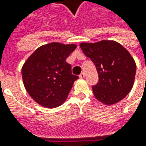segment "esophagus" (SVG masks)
<instances>
[{
    "label": "esophagus",
    "mask_w": 146,
    "mask_h": 146,
    "mask_svg": "<svg viewBox=\"0 0 146 146\" xmlns=\"http://www.w3.org/2000/svg\"><path fill=\"white\" fill-rule=\"evenodd\" d=\"M80 78H84V77H85V73H84V72H82L81 74L80 75Z\"/></svg>",
    "instance_id": "esophagus-1"
}]
</instances>
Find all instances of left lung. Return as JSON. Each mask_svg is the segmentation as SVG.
I'll return each mask as SVG.
<instances>
[{
    "mask_svg": "<svg viewBox=\"0 0 146 146\" xmlns=\"http://www.w3.org/2000/svg\"><path fill=\"white\" fill-rule=\"evenodd\" d=\"M80 46L98 70V82L93 85L96 98L111 105L125 98L132 89L136 75V63L126 48L111 40L81 43Z\"/></svg>",
    "mask_w": 146,
    "mask_h": 146,
    "instance_id": "8db88e82",
    "label": "left lung"
}]
</instances>
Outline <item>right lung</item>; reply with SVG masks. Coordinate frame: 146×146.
Returning <instances> with one entry per match:
<instances>
[{
	"mask_svg": "<svg viewBox=\"0 0 146 146\" xmlns=\"http://www.w3.org/2000/svg\"><path fill=\"white\" fill-rule=\"evenodd\" d=\"M76 48V44L50 43L37 48L24 63L22 76L26 90L40 106L54 108L66 99L79 78L66 62Z\"/></svg>",
	"mask_w": 146,
	"mask_h": 146,
	"instance_id": "right-lung-1",
	"label": "right lung"
}]
</instances>
